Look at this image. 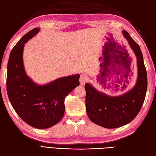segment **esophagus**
I'll list each match as a JSON object with an SVG mask.
<instances>
[{
    "label": "esophagus",
    "instance_id": "obj_1",
    "mask_svg": "<svg viewBox=\"0 0 156 156\" xmlns=\"http://www.w3.org/2000/svg\"><path fill=\"white\" fill-rule=\"evenodd\" d=\"M88 80V77L87 75L85 74H83L81 75V77H80V79H79V81H80V84H81V86L84 85V84L86 83H87Z\"/></svg>",
    "mask_w": 156,
    "mask_h": 156
}]
</instances>
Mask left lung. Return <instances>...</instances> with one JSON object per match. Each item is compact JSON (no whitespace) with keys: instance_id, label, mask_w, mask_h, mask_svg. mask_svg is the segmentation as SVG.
<instances>
[{"instance_id":"left-lung-1","label":"left lung","mask_w":156,"mask_h":156,"mask_svg":"<svg viewBox=\"0 0 156 156\" xmlns=\"http://www.w3.org/2000/svg\"><path fill=\"white\" fill-rule=\"evenodd\" d=\"M123 34L128 41V44L137 59L138 78L134 88L122 96L110 97L99 92L88 83L85 84L84 86L86 90V109L88 118L94 124L105 128H116L133 120L143 105L147 90V73L140 47L128 32L124 30ZM119 68L116 66L111 69V72L108 69V75H111L113 73L116 75L119 70ZM120 77H122L120 76ZM120 82H122V80Z\"/></svg>"}]
</instances>
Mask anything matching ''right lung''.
I'll list each match as a JSON object with an SVG mask.
<instances>
[{
  "instance_id": "obj_1",
  "label": "right lung",
  "mask_w": 156,
  "mask_h": 156,
  "mask_svg": "<svg viewBox=\"0 0 156 156\" xmlns=\"http://www.w3.org/2000/svg\"><path fill=\"white\" fill-rule=\"evenodd\" d=\"M35 28L22 37L12 49L8 62L6 90L14 110L27 124L46 129L64 115L65 98L79 85V74L62 77L39 86L27 76L23 62L24 44L39 32Z\"/></svg>"
}]
</instances>
